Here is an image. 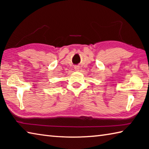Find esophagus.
I'll list each match as a JSON object with an SVG mask.
<instances>
[{"mask_svg":"<svg viewBox=\"0 0 149 149\" xmlns=\"http://www.w3.org/2000/svg\"><path fill=\"white\" fill-rule=\"evenodd\" d=\"M74 68H75V70H76V71H78V70H79V67L78 66V65H77V66H75Z\"/></svg>","mask_w":149,"mask_h":149,"instance_id":"obj_1","label":"esophagus"}]
</instances>
